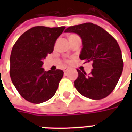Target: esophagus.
I'll use <instances>...</instances> for the list:
<instances>
[{"mask_svg":"<svg viewBox=\"0 0 132 132\" xmlns=\"http://www.w3.org/2000/svg\"><path fill=\"white\" fill-rule=\"evenodd\" d=\"M69 68H68V67H64L63 68V71L64 72H66L67 71H69Z\"/></svg>","mask_w":132,"mask_h":132,"instance_id":"obj_1","label":"esophagus"}]
</instances>
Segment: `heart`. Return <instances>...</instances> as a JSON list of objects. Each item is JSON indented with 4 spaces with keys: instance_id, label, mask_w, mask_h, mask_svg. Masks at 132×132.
Returning <instances> with one entry per match:
<instances>
[{
    "instance_id": "obj_1",
    "label": "heart",
    "mask_w": 132,
    "mask_h": 132,
    "mask_svg": "<svg viewBox=\"0 0 132 132\" xmlns=\"http://www.w3.org/2000/svg\"><path fill=\"white\" fill-rule=\"evenodd\" d=\"M67 61H69V60H67Z\"/></svg>"
}]
</instances>
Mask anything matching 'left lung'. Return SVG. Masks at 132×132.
Listing matches in <instances>:
<instances>
[{
	"label": "left lung",
	"mask_w": 132,
	"mask_h": 132,
	"mask_svg": "<svg viewBox=\"0 0 132 132\" xmlns=\"http://www.w3.org/2000/svg\"><path fill=\"white\" fill-rule=\"evenodd\" d=\"M66 32H74L83 41L80 59L92 62L90 74L78 69L74 86L90 99L101 100L113 91L123 70L122 52L116 39L103 28L91 22L69 27Z\"/></svg>",
	"instance_id": "8db88e82"
}]
</instances>
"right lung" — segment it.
I'll return each mask as SVG.
<instances>
[{
	"instance_id": "add662e5",
	"label": "right lung",
	"mask_w": 132,
	"mask_h": 132,
	"mask_svg": "<svg viewBox=\"0 0 132 132\" xmlns=\"http://www.w3.org/2000/svg\"><path fill=\"white\" fill-rule=\"evenodd\" d=\"M66 27L37 26L18 38L10 55V75L20 95L39 104L54 95L63 76L60 69L44 71L42 59L53 52L57 38Z\"/></svg>"
}]
</instances>
